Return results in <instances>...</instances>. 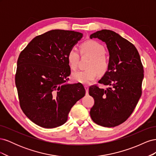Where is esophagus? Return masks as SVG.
Instances as JSON below:
<instances>
[{"instance_id":"1","label":"esophagus","mask_w":156,"mask_h":156,"mask_svg":"<svg viewBox=\"0 0 156 156\" xmlns=\"http://www.w3.org/2000/svg\"><path fill=\"white\" fill-rule=\"evenodd\" d=\"M84 88H85L87 94H88V85H84Z\"/></svg>"}]
</instances>
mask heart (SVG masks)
<instances>
[{
    "label": "heart",
    "instance_id": "1",
    "mask_svg": "<svg viewBox=\"0 0 156 156\" xmlns=\"http://www.w3.org/2000/svg\"><path fill=\"white\" fill-rule=\"evenodd\" d=\"M80 51L83 55H87L91 60L87 66L88 69L79 70L72 74V79L73 81L82 84H88L95 79L98 72L104 73L108 69V63L105 56V49L101 44L95 41H88L80 45ZM79 55L78 51L72 48L67 55L68 62L70 68L75 69L77 66Z\"/></svg>",
    "mask_w": 156,
    "mask_h": 156
}]
</instances>
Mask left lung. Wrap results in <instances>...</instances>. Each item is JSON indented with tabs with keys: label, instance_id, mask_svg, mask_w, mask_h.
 Instances as JSON below:
<instances>
[{
	"label": "left lung",
	"instance_id": "8db88e82",
	"mask_svg": "<svg viewBox=\"0 0 156 156\" xmlns=\"http://www.w3.org/2000/svg\"><path fill=\"white\" fill-rule=\"evenodd\" d=\"M90 37L105 42L109 53L107 71L98 81L108 88H89L90 96L94 99L90 115L98 125L115 127L130 116L141 96L143 64L134 45L115 32L99 30Z\"/></svg>",
	"mask_w": 156,
	"mask_h": 156
}]
</instances>
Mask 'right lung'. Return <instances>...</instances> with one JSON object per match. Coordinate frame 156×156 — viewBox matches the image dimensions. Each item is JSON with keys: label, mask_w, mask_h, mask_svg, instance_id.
I'll list each match as a JSON object with an SVG mask.
<instances>
[{"label": "right lung", "mask_w": 156, "mask_h": 156, "mask_svg": "<svg viewBox=\"0 0 156 156\" xmlns=\"http://www.w3.org/2000/svg\"><path fill=\"white\" fill-rule=\"evenodd\" d=\"M79 32L52 30L33 38L17 60L16 85L23 112L37 126L53 128L68 120L72 107L85 95L82 84H69V51Z\"/></svg>", "instance_id": "1"}]
</instances>
